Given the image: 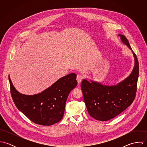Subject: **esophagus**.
<instances>
[{"label": "esophagus", "mask_w": 147, "mask_h": 147, "mask_svg": "<svg viewBox=\"0 0 147 147\" xmlns=\"http://www.w3.org/2000/svg\"><path fill=\"white\" fill-rule=\"evenodd\" d=\"M83 78H84V77H83V75H77V77H76V80H77L78 83L79 84L80 83Z\"/></svg>", "instance_id": "obj_1"}]
</instances>
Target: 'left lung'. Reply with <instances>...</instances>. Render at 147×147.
Here are the masks:
<instances>
[{"label": "left lung", "instance_id": "8db88e82", "mask_svg": "<svg viewBox=\"0 0 147 147\" xmlns=\"http://www.w3.org/2000/svg\"><path fill=\"white\" fill-rule=\"evenodd\" d=\"M121 41L132 50L126 37L118 34ZM135 65L131 74L116 85L107 86L84 79L81 84L84 102L90 116L96 120L107 121L115 117L133 102L137 90L139 62L135 54Z\"/></svg>", "mask_w": 147, "mask_h": 147}]
</instances>
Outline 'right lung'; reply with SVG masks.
<instances>
[{
  "label": "right lung",
  "mask_w": 147,
  "mask_h": 147,
  "mask_svg": "<svg viewBox=\"0 0 147 147\" xmlns=\"http://www.w3.org/2000/svg\"><path fill=\"white\" fill-rule=\"evenodd\" d=\"M76 75L68 74L51 86L34 95L19 93L9 76L11 94L17 108L34 123L51 126L63 118L65 105L70 92L77 85Z\"/></svg>",
  "instance_id": "add662e5"
}]
</instances>
